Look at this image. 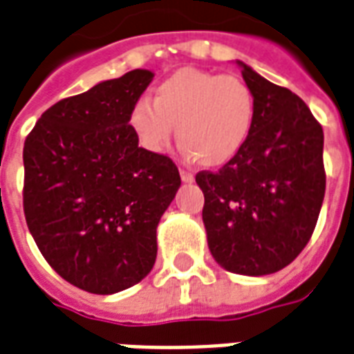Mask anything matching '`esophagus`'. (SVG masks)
Listing matches in <instances>:
<instances>
[{
	"instance_id": "obj_1",
	"label": "esophagus",
	"mask_w": 354,
	"mask_h": 354,
	"mask_svg": "<svg viewBox=\"0 0 354 354\" xmlns=\"http://www.w3.org/2000/svg\"><path fill=\"white\" fill-rule=\"evenodd\" d=\"M180 174V179H183V183H194V175L190 174V171H186V169H179Z\"/></svg>"
}]
</instances>
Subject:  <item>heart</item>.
Segmentation results:
<instances>
[{
  "mask_svg": "<svg viewBox=\"0 0 354 354\" xmlns=\"http://www.w3.org/2000/svg\"><path fill=\"white\" fill-rule=\"evenodd\" d=\"M254 122L253 92L234 75L180 68L157 84L155 97H140L129 111V129L153 155L168 151L175 136L186 158L221 168L238 157Z\"/></svg>",
  "mask_w": 354,
  "mask_h": 354,
  "instance_id": "heart-1",
  "label": "heart"
}]
</instances>
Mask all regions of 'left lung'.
<instances>
[{
    "instance_id": "left-lung-1",
    "label": "left lung",
    "mask_w": 354,
    "mask_h": 354,
    "mask_svg": "<svg viewBox=\"0 0 354 354\" xmlns=\"http://www.w3.org/2000/svg\"><path fill=\"white\" fill-rule=\"evenodd\" d=\"M254 100V122L234 160L199 171L210 253L238 275L286 268L310 240L325 196L323 129L299 95L236 60Z\"/></svg>"
}]
</instances>
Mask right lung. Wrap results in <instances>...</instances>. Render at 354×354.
I'll list each match as a JSON object with an SVG mask.
<instances>
[{
	"label": "right lung",
	"mask_w": 354,
	"mask_h": 354,
	"mask_svg": "<svg viewBox=\"0 0 354 354\" xmlns=\"http://www.w3.org/2000/svg\"><path fill=\"white\" fill-rule=\"evenodd\" d=\"M155 73L133 70L44 112L24 146V212L48 264L90 294L131 288L153 270L158 221L180 175L138 147L131 106Z\"/></svg>",
	"instance_id": "1"
}]
</instances>
